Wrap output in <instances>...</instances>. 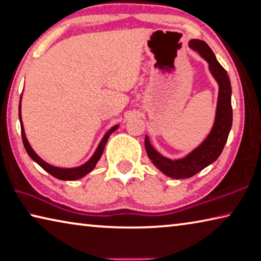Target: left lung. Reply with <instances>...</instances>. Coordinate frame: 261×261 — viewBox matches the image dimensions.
I'll list each match as a JSON object with an SVG mask.
<instances>
[{
	"instance_id": "left-lung-1",
	"label": "left lung",
	"mask_w": 261,
	"mask_h": 261,
	"mask_svg": "<svg viewBox=\"0 0 261 261\" xmlns=\"http://www.w3.org/2000/svg\"><path fill=\"white\" fill-rule=\"evenodd\" d=\"M189 47L196 50L208 63V68L219 85L218 105L214 125L204 142L188 156L172 161L162 156L152 148L149 138L145 136L144 145L149 158L164 174L173 179H187L197 174L199 171L216 162L220 156L229 135L232 123L231 86L227 71L217 61L212 49L202 40H191Z\"/></svg>"
}]
</instances>
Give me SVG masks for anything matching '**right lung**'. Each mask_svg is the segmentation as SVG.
Wrapping results in <instances>:
<instances>
[{"label":"right lung","mask_w":261,"mask_h":261,"mask_svg":"<svg viewBox=\"0 0 261 261\" xmlns=\"http://www.w3.org/2000/svg\"><path fill=\"white\" fill-rule=\"evenodd\" d=\"M19 120H20V128H21V139H22V143H24V147L25 150L29 153V156L33 159L35 163H38L39 165L43 168L44 171H47L49 174H51L53 176L57 177L59 180H66V181H73V180H77L80 179V177L85 176L88 174L89 172H91L94 170V167L96 166V164L99 161L100 156H102L103 153V150L105 148V144L108 142V139L109 136L111 135L114 130L118 128L117 126H113L111 129H110L107 134L104 135V138L100 141V143L98 144L97 149H96L95 153L93 154V157H91L88 162L84 165H81L79 167H74V168H61V167H55L51 166L50 164H47L44 161H42L38 154L34 152V150L32 149V147L29 143V141H27L26 136H25V132H24V126H22V121H21V116H20V105H19Z\"/></svg>","instance_id":"add662e5"}]
</instances>
